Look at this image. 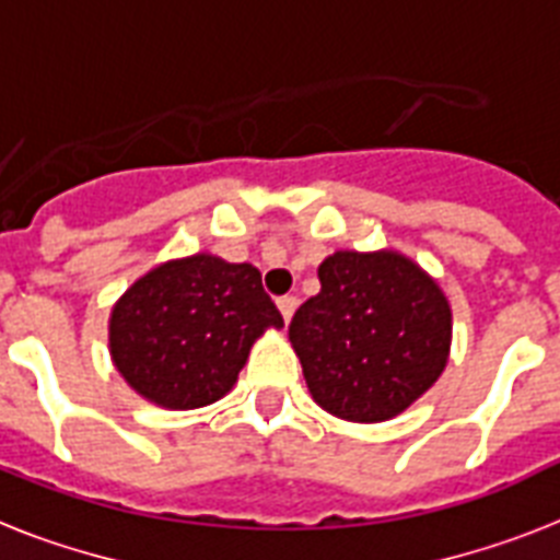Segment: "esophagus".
Segmentation results:
<instances>
[{"mask_svg": "<svg viewBox=\"0 0 560 560\" xmlns=\"http://www.w3.org/2000/svg\"><path fill=\"white\" fill-rule=\"evenodd\" d=\"M276 304H279V311H281V316H284V322L293 319L295 304H299V302H295V295H281V299Z\"/></svg>", "mask_w": 560, "mask_h": 560, "instance_id": "obj_1", "label": "esophagus"}]
</instances>
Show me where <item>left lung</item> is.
<instances>
[{
  "instance_id": "8db88e82",
  "label": "left lung",
  "mask_w": 560,
  "mask_h": 560,
  "mask_svg": "<svg viewBox=\"0 0 560 560\" xmlns=\"http://www.w3.org/2000/svg\"><path fill=\"white\" fill-rule=\"evenodd\" d=\"M319 281L290 322L313 399L351 422L397 417L443 374L452 339L445 295L397 253H334Z\"/></svg>"
}]
</instances>
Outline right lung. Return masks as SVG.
I'll return each instance as SVG.
<instances>
[{"label":"right lung","mask_w":560,"mask_h":560,"mask_svg":"<svg viewBox=\"0 0 560 560\" xmlns=\"http://www.w3.org/2000/svg\"><path fill=\"white\" fill-rule=\"evenodd\" d=\"M279 307L253 265L192 256L135 281L112 313L108 342L131 388L163 408H201L233 388Z\"/></svg>","instance_id":"right-lung-1"}]
</instances>
